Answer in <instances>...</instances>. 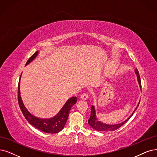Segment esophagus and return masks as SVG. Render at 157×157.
Instances as JSON below:
<instances>
[{"instance_id":"34e87169","label":"esophagus","mask_w":157,"mask_h":157,"mask_svg":"<svg viewBox=\"0 0 157 157\" xmlns=\"http://www.w3.org/2000/svg\"><path fill=\"white\" fill-rule=\"evenodd\" d=\"M81 98H82V100H86L88 98V94H86V93L82 94V95H81Z\"/></svg>"}]
</instances>
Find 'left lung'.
Listing matches in <instances>:
<instances>
[{
	"label": "left lung",
	"instance_id": "obj_1",
	"mask_svg": "<svg viewBox=\"0 0 157 157\" xmlns=\"http://www.w3.org/2000/svg\"><path fill=\"white\" fill-rule=\"evenodd\" d=\"M135 72L137 75V78H138V81L139 82V84L140 85V87H141V80H140V75H139L138 71L137 68L135 70ZM140 103V102H139ZM138 103V105H139ZM136 107V109H137ZM136 109L135 110V111L132 113V114L130 116L129 118L128 119H127L125 121H123L122 123H120L118 124H114V125H108V124H103V122H101L99 120H98L96 118V111H95V108L92 105L91 107V113H90V117L88 120V123L92 127V128L94 129L96 131H115L118 129V128H120V127L122 126L124 124H125L127 121H128L130 118L132 117V114H134V113L135 112Z\"/></svg>",
	"mask_w": 157,
	"mask_h": 157
}]
</instances>
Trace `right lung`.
I'll list each match as a JSON object with an SVG mask.
<instances>
[{
	"mask_svg": "<svg viewBox=\"0 0 157 157\" xmlns=\"http://www.w3.org/2000/svg\"><path fill=\"white\" fill-rule=\"evenodd\" d=\"M38 52H36L35 53L29 58V59L26 62V65H28L29 63H30L35 57L37 56ZM21 78V77H20ZM20 79L18 85V102L19 105L21 108V111L25 116V118L31 125L36 127L39 130L46 133H57L61 131L64 126H65L68 115L70 113V110L71 107L74 105L77 101L76 97H72L66 102L64 106L61 109L57 115L54 117L50 119H40L34 117L31 113H30L28 110L26 109L24 104L22 103L21 98L20 96Z\"/></svg>",
	"mask_w": 157,
	"mask_h": 157,
	"instance_id": "obj_1",
	"label": "right lung"
}]
</instances>
